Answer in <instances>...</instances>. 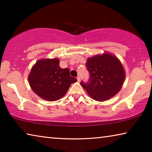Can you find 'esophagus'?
<instances>
[{
  "mask_svg": "<svg viewBox=\"0 0 152 152\" xmlns=\"http://www.w3.org/2000/svg\"><path fill=\"white\" fill-rule=\"evenodd\" d=\"M77 80H78V81H80V77L79 76H77Z\"/></svg>",
  "mask_w": 152,
  "mask_h": 152,
  "instance_id": "34e87169",
  "label": "esophagus"
}]
</instances>
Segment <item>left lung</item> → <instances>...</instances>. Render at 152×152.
I'll return each mask as SVG.
<instances>
[{
  "mask_svg": "<svg viewBox=\"0 0 152 152\" xmlns=\"http://www.w3.org/2000/svg\"><path fill=\"white\" fill-rule=\"evenodd\" d=\"M90 73L88 82L80 84L92 99L97 101L110 99L119 92L125 78L121 61L109 53L89 58L86 64Z\"/></svg>",
  "mask_w": 152,
  "mask_h": 152,
  "instance_id": "left-lung-1",
  "label": "left lung"
}]
</instances>
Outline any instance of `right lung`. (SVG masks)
<instances>
[{
	"label": "right lung",
	"mask_w": 152,
	"mask_h": 152,
	"mask_svg": "<svg viewBox=\"0 0 152 152\" xmlns=\"http://www.w3.org/2000/svg\"><path fill=\"white\" fill-rule=\"evenodd\" d=\"M58 58L42 59L33 66L28 77L29 85L35 93L48 101L62 98L71 84L77 81L70 75L68 68H61Z\"/></svg>",
	"instance_id": "right-lung-1"
}]
</instances>
